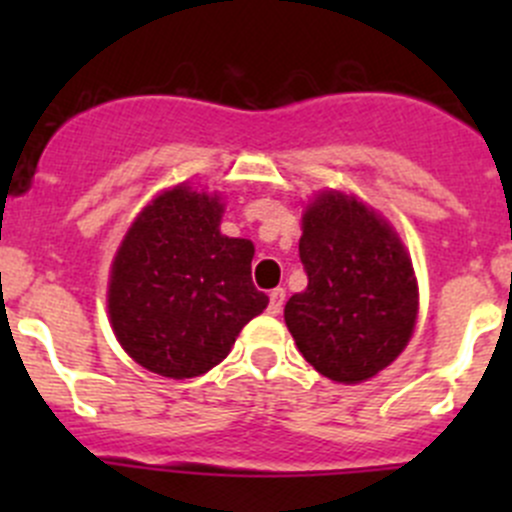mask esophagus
Wrapping results in <instances>:
<instances>
[{"label":"esophagus","instance_id":"34e87169","mask_svg":"<svg viewBox=\"0 0 512 512\" xmlns=\"http://www.w3.org/2000/svg\"><path fill=\"white\" fill-rule=\"evenodd\" d=\"M285 297H287V294H285V289H282V287L272 289V292H270V307H267V312L275 314V317H277V314L282 312V307H285Z\"/></svg>","mask_w":512,"mask_h":512}]
</instances>
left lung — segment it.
I'll list each match as a JSON object with an SVG mask.
<instances>
[{
  "instance_id": "obj_1",
  "label": "left lung",
  "mask_w": 512,
  "mask_h": 512,
  "mask_svg": "<svg viewBox=\"0 0 512 512\" xmlns=\"http://www.w3.org/2000/svg\"><path fill=\"white\" fill-rule=\"evenodd\" d=\"M299 260L307 289L285 304L304 359L339 384H359L409 344L418 285L404 242L379 213L339 190H324L302 218Z\"/></svg>"
}]
</instances>
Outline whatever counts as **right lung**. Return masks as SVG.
Segmentation results:
<instances>
[{
  "label": "right lung",
  "instance_id": "1",
  "mask_svg": "<svg viewBox=\"0 0 512 512\" xmlns=\"http://www.w3.org/2000/svg\"><path fill=\"white\" fill-rule=\"evenodd\" d=\"M223 210L215 193L185 183L163 190L113 257V334L153 374L193 379L210 371L270 302L252 285L255 245L220 232Z\"/></svg>",
  "mask_w": 512,
  "mask_h": 512
}]
</instances>
